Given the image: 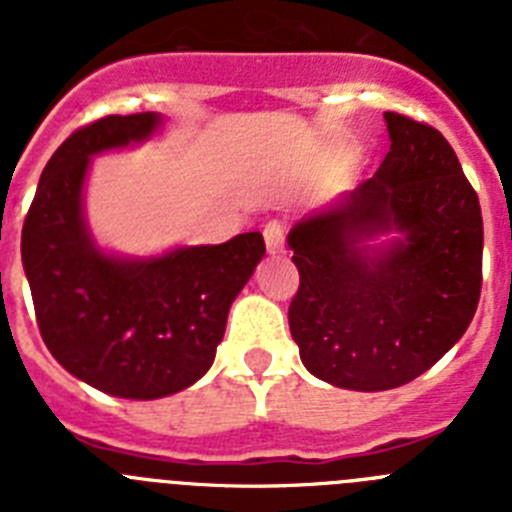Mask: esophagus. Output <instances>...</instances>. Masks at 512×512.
I'll return each instance as SVG.
<instances>
[{
    "instance_id": "esophagus-1",
    "label": "esophagus",
    "mask_w": 512,
    "mask_h": 512,
    "mask_svg": "<svg viewBox=\"0 0 512 512\" xmlns=\"http://www.w3.org/2000/svg\"><path fill=\"white\" fill-rule=\"evenodd\" d=\"M264 241H266V251H269L271 256H274V253H284V225L277 223V220L266 223Z\"/></svg>"
}]
</instances>
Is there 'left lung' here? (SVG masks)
<instances>
[{"label":"left lung","instance_id":"8db88e82","mask_svg":"<svg viewBox=\"0 0 512 512\" xmlns=\"http://www.w3.org/2000/svg\"><path fill=\"white\" fill-rule=\"evenodd\" d=\"M384 122L390 153L377 174L287 235L302 364L356 392L428 372L464 336L482 289V210L454 148L397 112Z\"/></svg>","mask_w":512,"mask_h":512}]
</instances>
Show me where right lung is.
I'll return each instance as SVG.
<instances>
[{"label":"right lung","instance_id":"right-lung-1","mask_svg":"<svg viewBox=\"0 0 512 512\" xmlns=\"http://www.w3.org/2000/svg\"><path fill=\"white\" fill-rule=\"evenodd\" d=\"M161 125L158 112L110 115L69 135L22 225V266L48 351L76 379L128 400L169 397L205 377L230 305L266 253L261 233L156 256L94 241L84 215L92 158L138 146Z\"/></svg>","mask_w":512,"mask_h":512}]
</instances>
